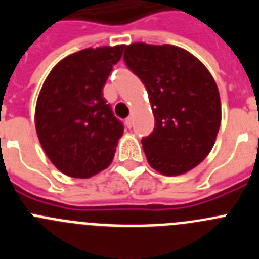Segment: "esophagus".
<instances>
[{
    "instance_id": "esophagus-1",
    "label": "esophagus",
    "mask_w": 259,
    "mask_h": 259,
    "mask_svg": "<svg viewBox=\"0 0 259 259\" xmlns=\"http://www.w3.org/2000/svg\"><path fill=\"white\" fill-rule=\"evenodd\" d=\"M125 125H127L128 128L132 127V116H128V118L125 119Z\"/></svg>"
}]
</instances>
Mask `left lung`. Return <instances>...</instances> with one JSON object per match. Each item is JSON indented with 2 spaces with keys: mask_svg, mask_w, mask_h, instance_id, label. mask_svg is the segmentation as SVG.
<instances>
[{
  "mask_svg": "<svg viewBox=\"0 0 259 259\" xmlns=\"http://www.w3.org/2000/svg\"><path fill=\"white\" fill-rule=\"evenodd\" d=\"M124 62L145 85L154 114V131L141 140L146 159L162 175L188 172L211 152L221 127L214 77L175 45L134 42L125 47Z\"/></svg>",
  "mask_w": 259,
  "mask_h": 259,
  "instance_id": "obj_1",
  "label": "left lung"
}]
</instances>
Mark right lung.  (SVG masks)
Wrapping results in <instances>:
<instances>
[{
	"label": "right lung",
	"mask_w": 259,
	"mask_h": 259,
	"mask_svg": "<svg viewBox=\"0 0 259 259\" xmlns=\"http://www.w3.org/2000/svg\"><path fill=\"white\" fill-rule=\"evenodd\" d=\"M123 49L87 48L70 54L42 84L35 110L37 137L50 162L71 178H91L113 161L124 128L102 89Z\"/></svg>",
	"instance_id": "1"
}]
</instances>
